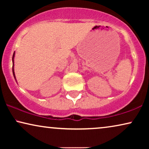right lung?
Masks as SVG:
<instances>
[{"mask_svg":"<svg viewBox=\"0 0 149 149\" xmlns=\"http://www.w3.org/2000/svg\"><path fill=\"white\" fill-rule=\"evenodd\" d=\"M14 55H15V54H13V58H12V60H13V76H14V77H15V72H14V69H13V63H14L13 58H14Z\"/></svg>","mask_w":149,"mask_h":149,"instance_id":"1","label":"right lung"}]
</instances>
